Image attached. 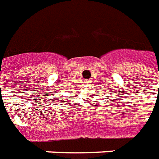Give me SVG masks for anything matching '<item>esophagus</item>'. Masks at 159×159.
I'll use <instances>...</instances> for the list:
<instances>
[{"label": "esophagus", "mask_w": 159, "mask_h": 159, "mask_svg": "<svg viewBox=\"0 0 159 159\" xmlns=\"http://www.w3.org/2000/svg\"><path fill=\"white\" fill-rule=\"evenodd\" d=\"M85 83L86 84H89V83H91V82H90V80H86Z\"/></svg>", "instance_id": "obj_1"}]
</instances>
